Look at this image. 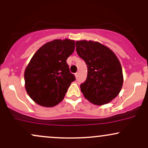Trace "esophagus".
I'll list each match as a JSON object with an SVG mask.
<instances>
[{
  "label": "esophagus",
  "instance_id": "obj_1",
  "mask_svg": "<svg viewBox=\"0 0 148 148\" xmlns=\"http://www.w3.org/2000/svg\"><path fill=\"white\" fill-rule=\"evenodd\" d=\"M75 76L76 78H77L78 76H79V73H75Z\"/></svg>",
  "mask_w": 148,
  "mask_h": 148
}]
</instances>
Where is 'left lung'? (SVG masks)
<instances>
[{"mask_svg":"<svg viewBox=\"0 0 148 148\" xmlns=\"http://www.w3.org/2000/svg\"><path fill=\"white\" fill-rule=\"evenodd\" d=\"M75 46L88 68L86 81L80 85L84 98L95 105L109 103L119 94L123 84L119 59L110 48L98 41H77Z\"/></svg>","mask_w":148,"mask_h":148,"instance_id":"obj_1","label":"left lung"}]
</instances>
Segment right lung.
I'll return each mask as SVG.
<instances>
[{
  "instance_id": "add662e5",
  "label": "right lung",
  "mask_w": 148,
  "mask_h": 148,
  "mask_svg": "<svg viewBox=\"0 0 148 148\" xmlns=\"http://www.w3.org/2000/svg\"><path fill=\"white\" fill-rule=\"evenodd\" d=\"M75 41L55 39L45 43L34 54L24 73L25 88L34 102L53 107L63 100L75 80L66 60L74 52Z\"/></svg>"
}]
</instances>
